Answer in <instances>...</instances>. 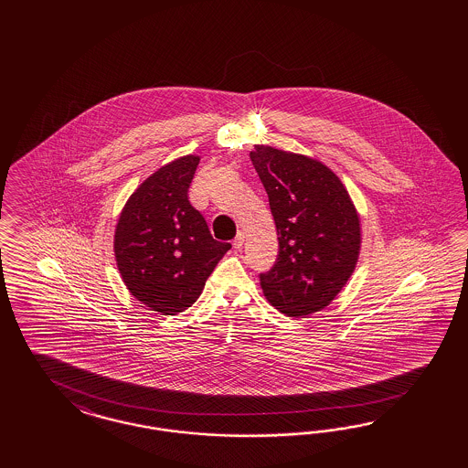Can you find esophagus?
<instances>
[{
    "label": "esophagus",
    "instance_id": "34e87169",
    "mask_svg": "<svg viewBox=\"0 0 468 468\" xmlns=\"http://www.w3.org/2000/svg\"><path fill=\"white\" fill-rule=\"evenodd\" d=\"M243 243H245V233H243V231H239V235H237V237H235V240H233V247L240 250L241 247H243Z\"/></svg>",
    "mask_w": 468,
    "mask_h": 468
}]
</instances>
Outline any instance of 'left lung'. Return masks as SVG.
Masks as SVG:
<instances>
[{
    "mask_svg": "<svg viewBox=\"0 0 468 468\" xmlns=\"http://www.w3.org/2000/svg\"><path fill=\"white\" fill-rule=\"evenodd\" d=\"M255 171L278 233L274 268L261 274L264 297L288 317L323 311L354 274L362 227L340 176L315 157L257 144Z\"/></svg>",
    "mask_w": 468,
    "mask_h": 468,
    "instance_id": "8db88e82",
    "label": "left lung"
}]
</instances>
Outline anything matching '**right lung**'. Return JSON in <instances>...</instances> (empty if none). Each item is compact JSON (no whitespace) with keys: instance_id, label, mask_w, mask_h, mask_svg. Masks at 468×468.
Instances as JSON below:
<instances>
[{"instance_id":"1","label":"right lung","mask_w":468,"mask_h":468,"mask_svg":"<svg viewBox=\"0 0 468 468\" xmlns=\"http://www.w3.org/2000/svg\"><path fill=\"white\" fill-rule=\"evenodd\" d=\"M198 161L196 154L176 157L147 176L128 197L114 228V259L123 283L163 315L188 309L231 249L214 240L188 200Z\"/></svg>"}]
</instances>
